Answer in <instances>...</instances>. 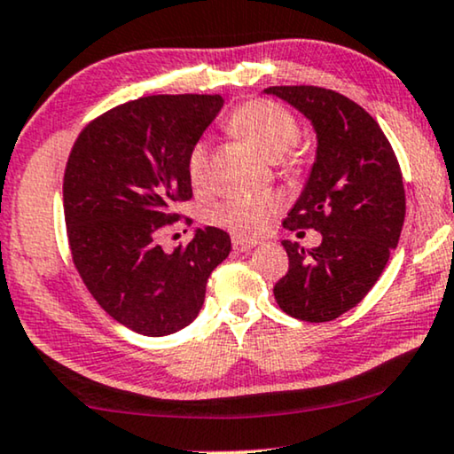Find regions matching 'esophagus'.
<instances>
[{
  "mask_svg": "<svg viewBox=\"0 0 454 454\" xmlns=\"http://www.w3.org/2000/svg\"><path fill=\"white\" fill-rule=\"evenodd\" d=\"M232 247L237 251H240V253H247V251H251L253 247H257V243H255V240H245V239H240V237H234L232 239Z\"/></svg>",
  "mask_w": 454,
  "mask_h": 454,
  "instance_id": "esophagus-1",
  "label": "esophagus"
}]
</instances>
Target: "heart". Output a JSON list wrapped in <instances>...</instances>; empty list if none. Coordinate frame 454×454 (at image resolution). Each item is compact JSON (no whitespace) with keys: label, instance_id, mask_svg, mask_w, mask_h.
Segmentation results:
<instances>
[{"label":"heart","instance_id":"heart-1","mask_svg":"<svg viewBox=\"0 0 454 454\" xmlns=\"http://www.w3.org/2000/svg\"><path fill=\"white\" fill-rule=\"evenodd\" d=\"M228 130L253 145L263 157L276 160L284 170L294 172L303 166V153L293 149L301 135L297 118L274 101L253 99L239 106L228 118ZM186 174L195 189L207 184L209 149L203 138L186 155ZM276 211L278 201L271 195L228 197L209 209V222L239 237L255 239L268 231Z\"/></svg>","mask_w":454,"mask_h":454}]
</instances>
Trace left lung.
Here are the masks:
<instances>
[{"label":"left lung","mask_w":454,"mask_h":454,"mask_svg":"<svg viewBox=\"0 0 454 454\" xmlns=\"http://www.w3.org/2000/svg\"><path fill=\"white\" fill-rule=\"evenodd\" d=\"M309 120L317 137L305 189L284 228L322 232L303 249L282 240L288 271L274 286L276 303L303 322H332L370 293L396 249L404 222V186L396 155L376 120L336 90L270 87Z\"/></svg>","instance_id":"left-lung-1"}]
</instances>
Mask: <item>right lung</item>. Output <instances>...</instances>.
Segmentation results:
<instances>
[{
  "mask_svg": "<svg viewBox=\"0 0 454 454\" xmlns=\"http://www.w3.org/2000/svg\"><path fill=\"white\" fill-rule=\"evenodd\" d=\"M222 106L220 95L141 97L84 126L70 151L64 217L72 262L97 303L143 336L186 328L232 249L214 226L197 228L174 251L157 243L180 217L172 205L192 197L186 155Z\"/></svg>",
  "mask_w": 454,
  "mask_h": 454,
  "instance_id": "right-lung-1",
  "label": "right lung"
}]
</instances>
